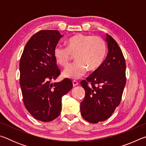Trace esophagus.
<instances>
[{
  "label": "esophagus",
  "mask_w": 146,
  "mask_h": 146,
  "mask_svg": "<svg viewBox=\"0 0 146 146\" xmlns=\"http://www.w3.org/2000/svg\"><path fill=\"white\" fill-rule=\"evenodd\" d=\"M78 84V82H77V81L73 80V86H77Z\"/></svg>",
  "instance_id": "1"
}]
</instances>
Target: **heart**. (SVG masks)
<instances>
[{
    "instance_id": "obj_1",
    "label": "heart",
    "mask_w": 146,
    "mask_h": 146,
    "mask_svg": "<svg viewBox=\"0 0 146 146\" xmlns=\"http://www.w3.org/2000/svg\"><path fill=\"white\" fill-rule=\"evenodd\" d=\"M106 44L100 36L76 35L71 36L67 41V47L57 45L53 50L55 60L61 66H66L75 55L76 60L69 65L64 70V77L77 79L82 77L87 72L97 70L104 60Z\"/></svg>"
}]
</instances>
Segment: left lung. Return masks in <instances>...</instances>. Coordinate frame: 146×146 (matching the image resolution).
Returning <instances> with one entry per match:
<instances>
[{
	"label": "left lung",
	"mask_w": 146,
	"mask_h": 146,
	"mask_svg": "<svg viewBox=\"0 0 146 146\" xmlns=\"http://www.w3.org/2000/svg\"><path fill=\"white\" fill-rule=\"evenodd\" d=\"M106 41L108 53L104 61L86 80L80 82L86 93L80 104L81 115L93 123L102 122L111 116L120 104L126 82L125 58L120 47L108 34Z\"/></svg>",
	"instance_id": "1"
}]
</instances>
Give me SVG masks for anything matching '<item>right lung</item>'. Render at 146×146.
Here are the masks:
<instances>
[{
  "label": "right lung",
  "instance_id": "right-lung-1",
  "mask_svg": "<svg viewBox=\"0 0 146 146\" xmlns=\"http://www.w3.org/2000/svg\"><path fill=\"white\" fill-rule=\"evenodd\" d=\"M63 35L56 30H42L26 44L20 60V86L23 102L34 118L50 122L61 111L62 97L73 87L70 79L51 83L60 71L53 50Z\"/></svg>",
  "mask_w": 146,
  "mask_h": 146
}]
</instances>
